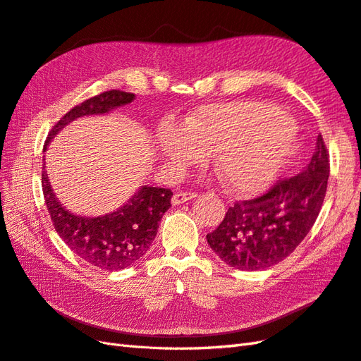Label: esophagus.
Wrapping results in <instances>:
<instances>
[{"label": "esophagus", "mask_w": 361, "mask_h": 361, "mask_svg": "<svg viewBox=\"0 0 361 361\" xmlns=\"http://www.w3.org/2000/svg\"><path fill=\"white\" fill-rule=\"evenodd\" d=\"M195 197H197V192H177V193H173L172 202L175 206H178V204H183V202H186L189 200H193Z\"/></svg>", "instance_id": "esophagus-1"}]
</instances>
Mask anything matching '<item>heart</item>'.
<instances>
[{"label":"heart","mask_w":361,"mask_h":361,"mask_svg":"<svg viewBox=\"0 0 361 361\" xmlns=\"http://www.w3.org/2000/svg\"><path fill=\"white\" fill-rule=\"evenodd\" d=\"M157 143L172 168L181 171L212 155L215 171L236 193L265 189L291 154V118L267 104L238 100L201 106L183 126L164 123Z\"/></svg>","instance_id":"heart-1"}]
</instances>
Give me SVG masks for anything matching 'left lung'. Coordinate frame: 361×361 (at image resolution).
I'll return each mask as SVG.
<instances>
[{"label": "left lung", "mask_w": 361, "mask_h": 361, "mask_svg": "<svg viewBox=\"0 0 361 361\" xmlns=\"http://www.w3.org/2000/svg\"><path fill=\"white\" fill-rule=\"evenodd\" d=\"M329 177V152L322 134L303 171L277 180L262 195L236 201L207 243L238 270L256 271L279 264L308 235L320 214Z\"/></svg>", "instance_id": "1"}]
</instances>
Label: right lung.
<instances>
[{
    "mask_svg": "<svg viewBox=\"0 0 361 361\" xmlns=\"http://www.w3.org/2000/svg\"><path fill=\"white\" fill-rule=\"evenodd\" d=\"M134 97L135 94L133 92L109 90L82 102L62 116L51 128L44 151L51 138L71 120L82 116L108 113L117 106L129 104ZM41 177L45 206L54 230L73 252L99 270H123L143 257L154 241L161 216L171 207V189L143 186L114 214L97 218L78 216L63 209L54 197L44 166Z\"/></svg>",
    "mask_w": 361,
    "mask_h": 361,
    "instance_id": "add662e5",
    "label": "right lung"
}]
</instances>
